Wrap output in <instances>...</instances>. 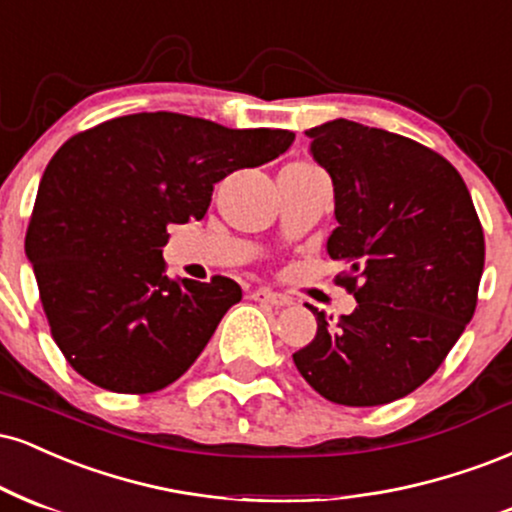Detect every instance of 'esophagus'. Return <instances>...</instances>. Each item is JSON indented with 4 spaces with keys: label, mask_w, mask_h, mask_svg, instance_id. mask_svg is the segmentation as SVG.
Here are the masks:
<instances>
[{
    "label": "esophagus",
    "mask_w": 512,
    "mask_h": 512,
    "mask_svg": "<svg viewBox=\"0 0 512 512\" xmlns=\"http://www.w3.org/2000/svg\"><path fill=\"white\" fill-rule=\"evenodd\" d=\"M251 297H254L256 302H266L270 306H275V309H282V306L292 304L290 297H285V294H280V292L268 290V287H258V290H254V294H251Z\"/></svg>",
    "instance_id": "esophagus-1"
}]
</instances>
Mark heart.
<instances>
[{
	"label": "heart",
	"mask_w": 512,
	"mask_h": 512,
	"mask_svg": "<svg viewBox=\"0 0 512 512\" xmlns=\"http://www.w3.org/2000/svg\"><path fill=\"white\" fill-rule=\"evenodd\" d=\"M302 165H309V162H302Z\"/></svg>",
	"instance_id": "obj_1"
}]
</instances>
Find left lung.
Returning <instances> with one entry per match:
<instances>
[{"instance_id": "1", "label": "left lung", "mask_w": 512, "mask_h": 512, "mask_svg": "<svg viewBox=\"0 0 512 512\" xmlns=\"http://www.w3.org/2000/svg\"><path fill=\"white\" fill-rule=\"evenodd\" d=\"M311 155L333 179L328 256L357 299L294 352L299 374L338 405L405 398L443 364L472 321L484 270V232L460 172L436 150L400 134L333 119L306 131Z\"/></svg>"}]
</instances>
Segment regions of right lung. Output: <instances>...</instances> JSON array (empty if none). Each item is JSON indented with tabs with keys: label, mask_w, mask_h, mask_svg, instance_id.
I'll use <instances>...</instances> for the list:
<instances>
[{
	"label": "right lung",
	"mask_w": 512,
	"mask_h": 512,
	"mask_svg": "<svg viewBox=\"0 0 512 512\" xmlns=\"http://www.w3.org/2000/svg\"><path fill=\"white\" fill-rule=\"evenodd\" d=\"M285 129H227L177 112L71 136L40 179L26 232L40 302L66 362L114 393H155L196 362L242 287L170 280L167 225L201 220L213 184L285 153Z\"/></svg>",
	"instance_id": "1"
}]
</instances>
